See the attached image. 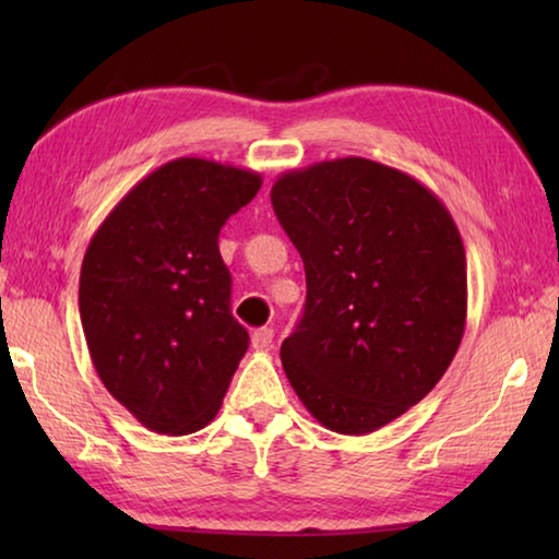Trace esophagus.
I'll use <instances>...</instances> for the list:
<instances>
[{
	"label": "esophagus",
	"mask_w": 559,
	"mask_h": 559,
	"mask_svg": "<svg viewBox=\"0 0 559 559\" xmlns=\"http://www.w3.org/2000/svg\"><path fill=\"white\" fill-rule=\"evenodd\" d=\"M273 343V330L271 328H259L251 333V345L253 349H269Z\"/></svg>",
	"instance_id": "obj_1"
}]
</instances>
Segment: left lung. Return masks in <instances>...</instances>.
Here are the masks:
<instances>
[{
	"label": "left lung",
	"instance_id": "1",
	"mask_svg": "<svg viewBox=\"0 0 559 559\" xmlns=\"http://www.w3.org/2000/svg\"><path fill=\"white\" fill-rule=\"evenodd\" d=\"M271 204L306 266L283 340L293 392L325 429L365 437L419 404L466 330V251L419 179L365 157L283 173Z\"/></svg>",
	"mask_w": 559,
	"mask_h": 559
}]
</instances>
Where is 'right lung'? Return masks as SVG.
<instances>
[{
    "label": "right lung",
    "instance_id": "add662e5",
    "mask_svg": "<svg viewBox=\"0 0 559 559\" xmlns=\"http://www.w3.org/2000/svg\"><path fill=\"white\" fill-rule=\"evenodd\" d=\"M261 182L253 169L177 157L93 234L79 283L83 335L100 382L150 431L204 429L249 347L229 308L219 231Z\"/></svg>",
    "mask_w": 559,
    "mask_h": 559
}]
</instances>
